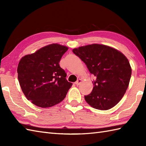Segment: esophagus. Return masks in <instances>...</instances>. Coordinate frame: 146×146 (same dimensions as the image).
Segmentation results:
<instances>
[{"label":"esophagus","mask_w":146,"mask_h":146,"mask_svg":"<svg viewBox=\"0 0 146 146\" xmlns=\"http://www.w3.org/2000/svg\"><path fill=\"white\" fill-rule=\"evenodd\" d=\"M81 82H82V80H81V79H78V80H77V81L75 82V84H76L77 86H78V85H80V83H81Z\"/></svg>","instance_id":"esophagus-1"}]
</instances>
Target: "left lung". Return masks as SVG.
Masks as SVG:
<instances>
[{
	"mask_svg": "<svg viewBox=\"0 0 146 146\" xmlns=\"http://www.w3.org/2000/svg\"><path fill=\"white\" fill-rule=\"evenodd\" d=\"M95 76L86 102L96 109L106 110L119 103L128 88L132 69L122 52L109 46L93 44L73 49Z\"/></svg>",
	"mask_w": 146,
	"mask_h": 146,
	"instance_id": "1",
	"label": "left lung"
}]
</instances>
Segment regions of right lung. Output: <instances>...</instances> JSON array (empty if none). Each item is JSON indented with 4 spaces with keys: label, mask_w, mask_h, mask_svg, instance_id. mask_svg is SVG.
<instances>
[{
    "label": "right lung",
    "mask_w": 146,
    "mask_h": 146,
    "mask_svg": "<svg viewBox=\"0 0 146 146\" xmlns=\"http://www.w3.org/2000/svg\"><path fill=\"white\" fill-rule=\"evenodd\" d=\"M68 48L58 44L44 46L21 58L17 67L18 80L27 99L36 106L47 108L60 103L73 84L60 66Z\"/></svg>",
    "instance_id": "obj_1"
}]
</instances>
